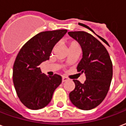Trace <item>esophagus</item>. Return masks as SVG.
<instances>
[{"label": "esophagus", "mask_w": 126, "mask_h": 126, "mask_svg": "<svg viewBox=\"0 0 126 126\" xmlns=\"http://www.w3.org/2000/svg\"><path fill=\"white\" fill-rule=\"evenodd\" d=\"M68 80V79L67 77H62V82H65V81H66Z\"/></svg>", "instance_id": "1"}]
</instances>
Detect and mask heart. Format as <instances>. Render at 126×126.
<instances>
[{"label":"heart","mask_w":126,"mask_h":126,"mask_svg":"<svg viewBox=\"0 0 126 126\" xmlns=\"http://www.w3.org/2000/svg\"><path fill=\"white\" fill-rule=\"evenodd\" d=\"M68 49H71V48H75V47H79V44L76 41H68ZM56 47V46H54V48Z\"/></svg>","instance_id":"obj_1"}]
</instances>
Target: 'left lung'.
<instances>
[{
    "instance_id": "left-lung-1",
    "label": "left lung",
    "mask_w": 126,
    "mask_h": 126,
    "mask_svg": "<svg viewBox=\"0 0 126 126\" xmlns=\"http://www.w3.org/2000/svg\"><path fill=\"white\" fill-rule=\"evenodd\" d=\"M68 33L82 48V58L77 70L86 76L84 83L73 80L75 88L70 93V100L79 109L92 110L104 100L110 89L113 76L111 60L104 46L92 35L84 32Z\"/></svg>"
}]
</instances>
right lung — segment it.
<instances>
[{
    "label": "right lung",
    "instance_id": "right-lung-1",
    "mask_svg": "<svg viewBox=\"0 0 126 126\" xmlns=\"http://www.w3.org/2000/svg\"><path fill=\"white\" fill-rule=\"evenodd\" d=\"M66 29L43 32L25 44L13 65V80L20 101L30 110L44 108L52 100L53 93L62 82L58 74L47 76L39 65L49 60L53 47L66 33Z\"/></svg>",
    "mask_w": 126,
    "mask_h": 126
}]
</instances>
